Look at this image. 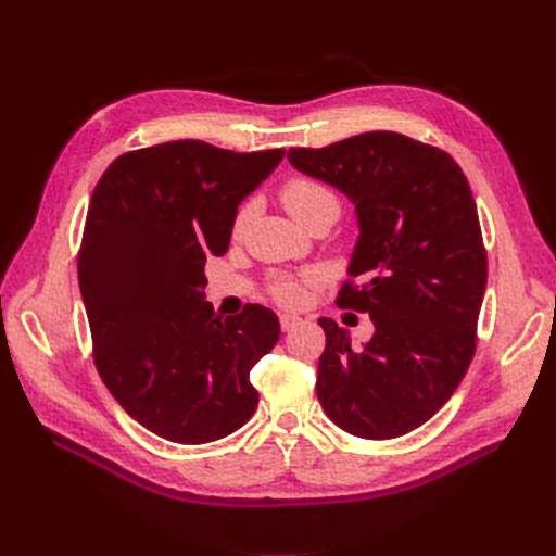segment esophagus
Returning a JSON list of instances; mask_svg holds the SVG:
<instances>
[{
    "instance_id": "34e87169",
    "label": "esophagus",
    "mask_w": 556,
    "mask_h": 556,
    "mask_svg": "<svg viewBox=\"0 0 556 556\" xmlns=\"http://www.w3.org/2000/svg\"><path fill=\"white\" fill-rule=\"evenodd\" d=\"M299 325H302V318H296V315H280L282 332H292V329Z\"/></svg>"
}]
</instances>
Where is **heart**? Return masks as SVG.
<instances>
[{"label": "heart", "mask_w": 556, "mask_h": 556, "mask_svg": "<svg viewBox=\"0 0 556 556\" xmlns=\"http://www.w3.org/2000/svg\"><path fill=\"white\" fill-rule=\"evenodd\" d=\"M280 201H282L285 210H288V213L299 224L308 222L313 215L323 213V210H337L339 213L337 193L327 185L318 182V179H311V177H292L290 182H285V187L280 191ZM252 213H254L252 203L241 207V213H238V217H236V233H241L245 229V224L250 222ZM271 294L282 306H299L304 302L306 290L296 278L278 276L271 282Z\"/></svg>", "instance_id": "heart-1"}]
</instances>
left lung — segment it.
Here are the masks:
<instances>
[{
	"label": "left lung",
	"instance_id": "left-lung-1",
	"mask_svg": "<svg viewBox=\"0 0 556 556\" xmlns=\"http://www.w3.org/2000/svg\"><path fill=\"white\" fill-rule=\"evenodd\" d=\"M288 161L355 205L349 276L363 285H343L337 304L374 323L353 349L349 329L318 320L315 393L355 438H400L444 407L475 355L486 252L468 179L442 149L390 130L290 149Z\"/></svg>",
	"mask_w": 556,
	"mask_h": 556
}]
</instances>
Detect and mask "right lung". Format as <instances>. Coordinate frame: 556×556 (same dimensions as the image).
Instances as JSON below:
<instances>
[{
    "label": "right lung",
    "mask_w": 556,
    "mask_h": 556,
    "mask_svg": "<svg viewBox=\"0 0 556 556\" xmlns=\"http://www.w3.org/2000/svg\"><path fill=\"white\" fill-rule=\"evenodd\" d=\"M285 149L238 154L175 140L112 161L88 205L79 288L104 386L135 421L207 444L250 421V369L276 346L274 311L217 315L203 266L229 250L238 205Z\"/></svg>",
    "instance_id": "right-lung-1"
}]
</instances>
